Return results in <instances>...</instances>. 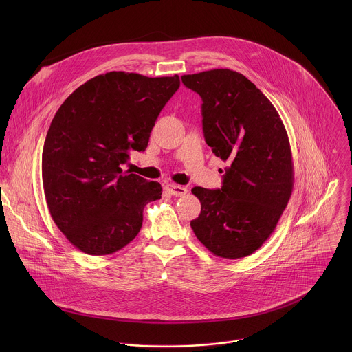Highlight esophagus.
Here are the masks:
<instances>
[{"instance_id":"esophagus-1","label":"esophagus","mask_w":352,"mask_h":352,"mask_svg":"<svg viewBox=\"0 0 352 352\" xmlns=\"http://www.w3.org/2000/svg\"><path fill=\"white\" fill-rule=\"evenodd\" d=\"M166 190L169 191V194L175 195V197H183L187 194V188L183 187V186H177V184H168L166 186Z\"/></svg>"}]
</instances>
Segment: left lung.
<instances>
[{
  "instance_id": "1",
  "label": "left lung",
  "mask_w": 352,
  "mask_h": 352,
  "mask_svg": "<svg viewBox=\"0 0 352 352\" xmlns=\"http://www.w3.org/2000/svg\"><path fill=\"white\" fill-rule=\"evenodd\" d=\"M182 81L203 101L207 145L229 162L221 190L192 188L201 210L191 228L215 256H250L270 239L293 192L287 131L272 102L241 73L214 69Z\"/></svg>"
}]
</instances>
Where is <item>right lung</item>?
Returning a JSON list of instances; mask_svg holds the SVG:
<instances>
[{
	"instance_id": "right-lung-1",
	"label": "right lung",
	"mask_w": 352,
	"mask_h": 352,
	"mask_svg": "<svg viewBox=\"0 0 352 352\" xmlns=\"http://www.w3.org/2000/svg\"><path fill=\"white\" fill-rule=\"evenodd\" d=\"M180 87L173 77L109 72L78 87L56 111L45 141L42 177L51 218L94 256L124 248L142 228L161 184L123 172L129 151H145L161 109Z\"/></svg>"
}]
</instances>
